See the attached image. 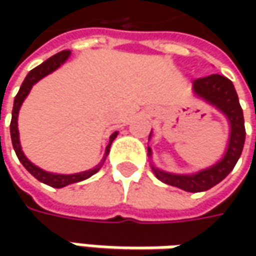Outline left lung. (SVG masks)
Segmentation results:
<instances>
[{
	"label": "left lung",
	"mask_w": 256,
	"mask_h": 256,
	"mask_svg": "<svg viewBox=\"0 0 256 256\" xmlns=\"http://www.w3.org/2000/svg\"><path fill=\"white\" fill-rule=\"evenodd\" d=\"M192 91L202 101L212 105L226 116L230 122V138L226 144V151L218 162L195 174H172L156 168L154 164H151V168L160 181L181 188L186 192H202L208 191L210 188L220 184L236 165L245 144V124L235 86L224 75L212 74L205 78L195 80L192 84ZM148 156H152V150L150 146Z\"/></svg>",
	"instance_id": "8db88e82"
}]
</instances>
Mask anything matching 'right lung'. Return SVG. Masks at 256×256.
I'll return each instance as SVG.
<instances>
[{
	"instance_id": "obj_1",
	"label": "right lung",
	"mask_w": 256,
	"mask_h": 256,
	"mask_svg": "<svg viewBox=\"0 0 256 256\" xmlns=\"http://www.w3.org/2000/svg\"><path fill=\"white\" fill-rule=\"evenodd\" d=\"M70 55H71V51H61L58 54L52 55L51 58H48L42 64L35 66L34 70H31L28 72V75L25 76L24 82L21 85V88H20V91H18L16 96H15L14 106H12V118H11V125H10L11 141H12V146H14V151L16 154V156H18V160H20V162L22 164L25 170L30 172L32 176H35L38 181L44 182V184L50 185V186H54V188H62V186L71 185V184H75V182L84 181V180H88L90 176H92L94 174H96V172L101 170L102 164L105 162V158L110 154L111 144H112V141L116 138V135H118V132H114L110 136V144L105 148V154H104V158L101 162L98 164L95 168H92V170L78 172V174H54V172L45 171V170H42V168H40L35 164L31 162L25 156V154L22 152L21 142H20V131H18V112H20V108H21V105L25 101V98L28 96V94L31 91V88L34 86V84H36L40 80H42L46 75L54 72L55 70H58L70 58Z\"/></svg>"
}]
</instances>
